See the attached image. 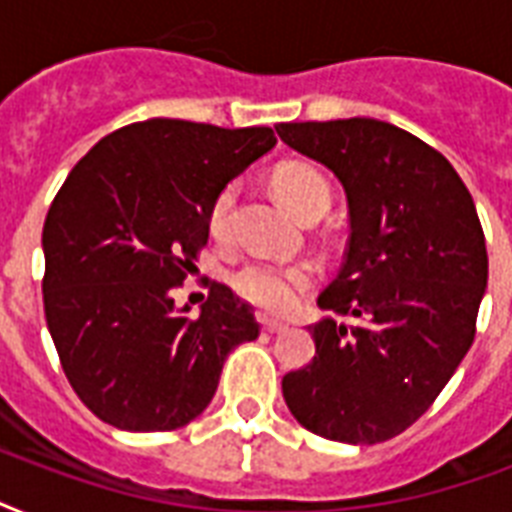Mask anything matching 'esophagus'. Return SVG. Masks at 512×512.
Returning <instances> with one entry per match:
<instances>
[{
	"label": "esophagus",
	"instance_id": "34e87169",
	"mask_svg": "<svg viewBox=\"0 0 512 512\" xmlns=\"http://www.w3.org/2000/svg\"><path fill=\"white\" fill-rule=\"evenodd\" d=\"M260 327H263V332L265 335H279V332H284V324H281V321H273V319H268V316H260Z\"/></svg>",
	"mask_w": 512,
	"mask_h": 512
}]
</instances>
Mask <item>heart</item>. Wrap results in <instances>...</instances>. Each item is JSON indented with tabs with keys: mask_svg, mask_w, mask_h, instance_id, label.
I'll return each instance as SVG.
<instances>
[{
	"mask_svg": "<svg viewBox=\"0 0 512 512\" xmlns=\"http://www.w3.org/2000/svg\"><path fill=\"white\" fill-rule=\"evenodd\" d=\"M273 188L279 199L287 204L297 217H311L313 212H327L332 204V188L327 177L308 164H281L273 172ZM236 201V185L228 183L215 193L209 204L207 228L212 239H225L231 231V212ZM316 271L311 265L295 263H247L233 273V289L247 303L257 305L265 313H287L295 308L297 297L311 287Z\"/></svg>",
	"mask_w": 512,
	"mask_h": 512,
	"instance_id": "heart-1",
	"label": "heart"
}]
</instances>
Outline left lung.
Returning a JSON list of instances; mask_svg holds the SVG:
<instances>
[{"label":"left lung","instance_id":"1","mask_svg":"<svg viewBox=\"0 0 512 512\" xmlns=\"http://www.w3.org/2000/svg\"><path fill=\"white\" fill-rule=\"evenodd\" d=\"M276 132L345 188L348 252L319 305L356 319L313 324L316 356L284 374V401L316 436L380 444L428 412L473 345L489 279L476 204L444 154L388 122Z\"/></svg>","mask_w":512,"mask_h":512}]
</instances>
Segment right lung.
Here are the masks:
<instances>
[{"mask_svg": "<svg viewBox=\"0 0 512 512\" xmlns=\"http://www.w3.org/2000/svg\"><path fill=\"white\" fill-rule=\"evenodd\" d=\"M276 146L271 127L225 130L148 119L82 156L44 220V316L71 388L95 417L164 433L199 417L225 356L260 335L255 313L225 284L199 316L177 311L207 247L215 193Z\"/></svg>", "mask_w": 512, "mask_h": 512, "instance_id": "add662e5", "label": "right lung"}]
</instances>
